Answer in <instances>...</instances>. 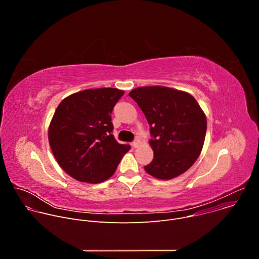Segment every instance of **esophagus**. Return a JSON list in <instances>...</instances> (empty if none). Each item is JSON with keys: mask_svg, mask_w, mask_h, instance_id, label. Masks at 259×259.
Here are the masks:
<instances>
[{"mask_svg": "<svg viewBox=\"0 0 259 259\" xmlns=\"http://www.w3.org/2000/svg\"><path fill=\"white\" fill-rule=\"evenodd\" d=\"M139 143H140L139 139H137V138H136V139L132 142V146H133V147H137V146L139 145Z\"/></svg>", "mask_w": 259, "mask_h": 259, "instance_id": "obj_1", "label": "esophagus"}]
</instances>
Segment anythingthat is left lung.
<instances>
[{"instance_id": "obj_1", "label": "left lung", "mask_w": 259, "mask_h": 259, "mask_svg": "<svg viewBox=\"0 0 259 259\" xmlns=\"http://www.w3.org/2000/svg\"><path fill=\"white\" fill-rule=\"evenodd\" d=\"M129 96L135 100L151 127L153 161L144 167L158 179H172L190 169L200 156L207 120L189 93L163 86L138 87Z\"/></svg>"}]
</instances>
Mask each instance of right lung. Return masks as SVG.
Wrapping results in <instances>:
<instances>
[{"mask_svg":"<svg viewBox=\"0 0 259 259\" xmlns=\"http://www.w3.org/2000/svg\"><path fill=\"white\" fill-rule=\"evenodd\" d=\"M124 93L117 88L88 89L65 97L57 106L48 130L49 144L59 166L72 178L102 182L130 150L112 134L110 114Z\"/></svg>","mask_w":259,"mask_h":259,"instance_id":"right-lung-1","label":"right lung"}]
</instances>
